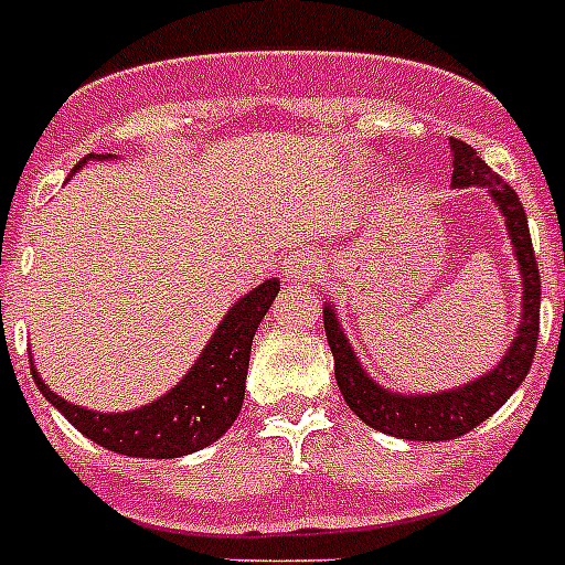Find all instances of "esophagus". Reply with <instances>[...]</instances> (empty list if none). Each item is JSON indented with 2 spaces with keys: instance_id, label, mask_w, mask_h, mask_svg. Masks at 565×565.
Masks as SVG:
<instances>
[{
  "instance_id": "obj_1",
  "label": "esophagus",
  "mask_w": 565,
  "mask_h": 565,
  "mask_svg": "<svg viewBox=\"0 0 565 565\" xmlns=\"http://www.w3.org/2000/svg\"><path fill=\"white\" fill-rule=\"evenodd\" d=\"M281 269L287 281H307V278H313L322 269V260L310 255V252H296V255L284 260Z\"/></svg>"
}]
</instances>
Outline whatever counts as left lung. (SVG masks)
<instances>
[{"mask_svg":"<svg viewBox=\"0 0 565 565\" xmlns=\"http://www.w3.org/2000/svg\"><path fill=\"white\" fill-rule=\"evenodd\" d=\"M452 150V188H484L490 200L502 211L508 228V241L513 246V258L522 281V319L511 348L497 362V369L470 380L465 386L447 388L433 394H403L380 386L362 369L360 356L348 342L345 330L339 324L333 305H324V337L333 351V371H337L339 392L345 397L360 420L380 429V433L406 438V441H449L470 433L522 386L534 362L536 337H540V269H536L534 249H531L529 217L520 196L505 179L493 173L481 162L470 145L449 139Z\"/></svg>","mask_w":565,"mask_h":565,"instance_id":"left-lung-1","label":"left lung"}]
</instances>
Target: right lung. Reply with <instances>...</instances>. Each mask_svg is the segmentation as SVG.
Returning a JSON list of instances; mask_svg holds the SVG:
<instances>
[{
	"label": "right lung",
	"instance_id": "right-lung-1",
	"mask_svg": "<svg viewBox=\"0 0 565 565\" xmlns=\"http://www.w3.org/2000/svg\"><path fill=\"white\" fill-rule=\"evenodd\" d=\"M89 159L107 162L116 156L89 153L75 164L72 173L81 171ZM278 290H281V281L269 278L243 298H237L185 377L179 380L171 392L156 397L148 406H139V409L95 412L86 406H75L45 386L40 371L31 369V374H34L36 388L43 392L45 401L89 441L132 458L191 456L196 449L217 441L220 435H226L228 426L241 415L252 337H255L260 319L273 307Z\"/></svg>",
	"mask_w": 565,
	"mask_h": 565
}]
</instances>
